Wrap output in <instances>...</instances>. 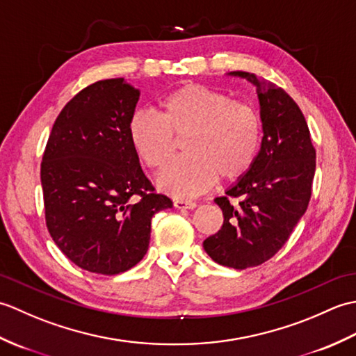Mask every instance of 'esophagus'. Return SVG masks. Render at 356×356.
<instances>
[{"label": "esophagus", "mask_w": 356, "mask_h": 356, "mask_svg": "<svg viewBox=\"0 0 356 356\" xmlns=\"http://www.w3.org/2000/svg\"><path fill=\"white\" fill-rule=\"evenodd\" d=\"M195 207V202L193 200H185V199H176L174 200V208L177 209H194Z\"/></svg>", "instance_id": "esophagus-1"}]
</instances>
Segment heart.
<instances>
[{
	"mask_svg": "<svg viewBox=\"0 0 356 356\" xmlns=\"http://www.w3.org/2000/svg\"><path fill=\"white\" fill-rule=\"evenodd\" d=\"M185 138V157L165 172L159 186L177 197L200 194L216 177L234 180L251 168L261 140V120L245 102L199 84L163 95L157 115L139 110L128 120V140L140 161L161 174Z\"/></svg>",
	"mask_w": 356,
	"mask_h": 356,
	"instance_id": "heart-1",
	"label": "heart"
}]
</instances>
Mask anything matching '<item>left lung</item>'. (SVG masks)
Masks as SVG:
<instances>
[{
    "mask_svg": "<svg viewBox=\"0 0 356 356\" xmlns=\"http://www.w3.org/2000/svg\"><path fill=\"white\" fill-rule=\"evenodd\" d=\"M257 87L263 138L251 168L214 202L222 229L203 241L216 263L246 269L274 257L306 213L315 176V148L300 107L283 88L254 73L229 72ZM231 197H240L234 209Z\"/></svg>",
    "mask_w": 356,
    "mask_h": 356,
    "instance_id": "left-lung-1",
    "label": "left lung"
}]
</instances>
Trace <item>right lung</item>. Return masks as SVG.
I'll return each mask as SVG.
<instances>
[{
    "instance_id": "obj_1",
    "label": "right lung",
    "mask_w": 356,
    "mask_h": 356,
    "mask_svg": "<svg viewBox=\"0 0 356 356\" xmlns=\"http://www.w3.org/2000/svg\"><path fill=\"white\" fill-rule=\"evenodd\" d=\"M139 97L124 78L81 90L59 113L42 156L47 229L67 259L95 274L136 266L148 251L151 218L172 208L128 140Z\"/></svg>"
}]
</instances>
